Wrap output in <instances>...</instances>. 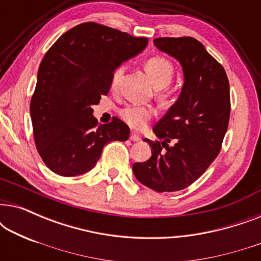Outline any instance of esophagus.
I'll return each mask as SVG.
<instances>
[{"label":"esophagus","instance_id":"34e87169","mask_svg":"<svg viewBox=\"0 0 261 261\" xmlns=\"http://www.w3.org/2000/svg\"><path fill=\"white\" fill-rule=\"evenodd\" d=\"M130 140L132 141H139V140H140V137H139V134L134 133V132H133V133L130 134Z\"/></svg>","mask_w":261,"mask_h":261}]
</instances>
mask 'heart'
I'll return each mask as SVG.
<instances>
[{"label": "heart", "mask_w": 261, "mask_h": 261, "mask_svg": "<svg viewBox=\"0 0 261 261\" xmlns=\"http://www.w3.org/2000/svg\"><path fill=\"white\" fill-rule=\"evenodd\" d=\"M145 69L153 85L158 89L165 88L173 77V66L170 60L160 56H154L146 60ZM124 65L116 67L112 76V88H116L122 77ZM121 117L133 128H142L152 119L153 112L147 107L130 105L121 110Z\"/></svg>", "instance_id": "heart-1"}]
</instances>
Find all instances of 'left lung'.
I'll use <instances>...</instances> for the list:
<instances>
[{
    "label": "left lung",
    "instance_id": "obj_1",
    "mask_svg": "<svg viewBox=\"0 0 261 261\" xmlns=\"http://www.w3.org/2000/svg\"><path fill=\"white\" fill-rule=\"evenodd\" d=\"M153 42L179 62L184 84L176 103L153 128L163 141L144 139L152 156L134 163L133 172L152 190L172 192L197 180L220 153L230 115L229 82L223 66L195 38H156ZM172 140L175 145H167Z\"/></svg>",
    "mask_w": 261,
    "mask_h": 261
}]
</instances>
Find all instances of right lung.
Returning <instances> with one entry per match:
<instances>
[{
  "label": "right lung",
  "instance_id": "obj_1",
  "mask_svg": "<svg viewBox=\"0 0 261 261\" xmlns=\"http://www.w3.org/2000/svg\"><path fill=\"white\" fill-rule=\"evenodd\" d=\"M148 44L95 22L71 28L46 52L31 99L34 141L45 165L64 177L90 171L110 141H126L129 127L117 117L97 124L92 106L112 87L116 67Z\"/></svg>",
  "mask_w": 261,
  "mask_h": 261
}]
</instances>
